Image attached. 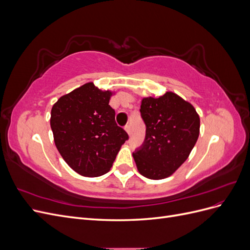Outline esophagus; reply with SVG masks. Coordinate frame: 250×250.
<instances>
[{
	"label": "esophagus",
	"instance_id": "obj_1",
	"mask_svg": "<svg viewBox=\"0 0 250 250\" xmlns=\"http://www.w3.org/2000/svg\"><path fill=\"white\" fill-rule=\"evenodd\" d=\"M124 128H125V130L127 131V133L130 134V126L129 125H126Z\"/></svg>",
	"mask_w": 250,
	"mask_h": 250
}]
</instances>
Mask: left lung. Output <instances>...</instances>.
<instances>
[{
    "label": "left lung",
    "instance_id": "obj_1",
    "mask_svg": "<svg viewBox=\"0 0 250 250\" xmlns=\"http://www.w3.org/2000/svg\"><path fill=\"white\" fill-rule=\"evenodd\" d=\"M140 111L146 137L132 154L138 170L150 179L169 177L186 162L198 140V113L172 92L144 98Z\"/></svg>",
    "mask_w": 250,
    "mask_h": 250
}]
</instances>
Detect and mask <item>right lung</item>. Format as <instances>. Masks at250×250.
I'll use <instances>...</instances> for the list:
<instances>
[{"label": "right lung", "mask_w": 250, "mask_h": 250, "mask_svg": "<svg viewBox=\"0 0 250 250\" xmlns=\"http://www.w3.org/2000/svg\"><path fill=\"white\" fill-rule=\"evenodd\" d=\"M111 95L88 82L60 97L52 107L55 145L65 163L82 176L107 173L128 140L127 132L116 123Z\"/></svg>", "instance_id": "right-lung-1"}]
</instances>
